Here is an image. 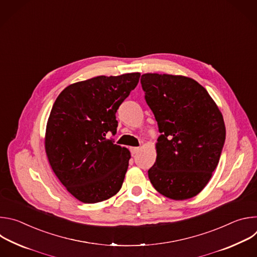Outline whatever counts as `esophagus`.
Wrapping results in <instances>:
<instances>
[{
	"label": "esophagus",
	"instance_id": "esophagus-1",
	"mask_svg": "<svg viewBox=\"0 0 257 257\" xmlns=\"http://www.w3.org/2000/svg\"><path fill=\"white\" fill-rule=\"evenodd\" d=\"M130 151H131L132 155H135V154H137L140 151V148H131Z\"/></svg>",
	"mask_w": 257,
	"mask_h": 257
}]
</instances>
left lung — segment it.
Listing matches in <instances>:
<instances>
[{
	"label": "left lung",
	"mask_w": 257,
	"mask_h": 257,
	"mask_svg": "<svg viewBox=\"0 0 257 257\" xmlns=\"http://www.w3.org/2000/svg\"><path fill=\"white\" fill-rule=\"evenodd\" d=\"M140 81L162 133L149 178L170 199L192 198L206 186L218 164L226 139L223 115L192 78L146 73Z\"/></svg>",
	"instance_id": "8db88e82"
}]
</instances>
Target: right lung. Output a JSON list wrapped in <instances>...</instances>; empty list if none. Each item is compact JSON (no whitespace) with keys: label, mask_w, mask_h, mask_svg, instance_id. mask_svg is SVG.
Returning <instances> with one entry per match:
<instances>
[{"label":"right lung","mask_w":257,"mask_h":257,"mask_svg":"<svg viewBox=\"0 0 257 257\" xmlns=\"http://www.w3.org/2000/svg\"><path fill=\"white\" fill-rule=\"evenodd\" d=\"M139 77L135 72L70 84L52 107L46 154L60 182L81 202L104 201L122 187L131 155L105 134L116 133L117 109Z\"/></svg>","instance_id":"add662e5"}]
</instances>
